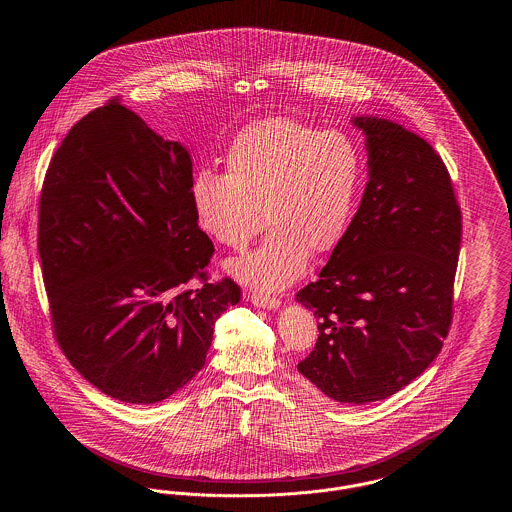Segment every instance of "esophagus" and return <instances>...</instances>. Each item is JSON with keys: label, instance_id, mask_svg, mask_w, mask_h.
<instances>
[{"label": "esophagus", "instance_id": "34e87169", "mask_svg": "<svg viewBox=\"0 0 512 512\" xmlns=\"http://www.w3.org/2000/svg\"><path fill=\"white\" fill-rule=\"evenodd\" d=\"M251 303L255 307H263V309H276L280 307V299L272 297V295H265V293H251Z\"/></svg>", "mask_w": 512, "mask_h": 512}]
</instances>
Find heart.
Returning a JSON list of instances; mask_svg holds the SVG:
<instances>
[{
    "label": "heart",
    "instance_id": "b5f03b06",
    "mask_svg": "<svg viewBox=\"0 0 512 512\" xmlns=\"http://www.w3.org/2000/svg\"><path fill=\"white\" fill-rule=\"evenodd\" d=\"M361 176V151L338 130L320 132L282 117L253 122L226 149L224 174L195 176V219L236 251L268 224L263 245L230 270L251 288L284 290L305 272L309 255L322 257L340 245Z\"/></svg>",
    "mask_w": 512,
    "mask_h": 512
}]
</instances>
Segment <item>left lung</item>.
<instances>
[{
    "instance_id": "obj_1",
    "label": "left lung",
    "mask_w": 512,
    "mask_h": 512,
    "mask_svg": "<svg viewBox=\"0 0 512 512\" xmlns=\"http://www.w3.org/2000/svg\"><path fill=\"white\" fill-rule=\"evenodd\" d=\"M366 136L359 211L317 282L295 299L318 318L297 368L340 403L386 399L438 357L453 322L463 217L434 147L401 124L355 117Z\"/></svg>"
}]
</instances>
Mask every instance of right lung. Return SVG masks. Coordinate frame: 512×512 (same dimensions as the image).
Masks as SVG:
<instances>
[{
  "mask_svg": "<svg viewBox=\"0 0 512 512\" xmlns=\"http://www.w3.org/2000/svg\"><path fill=\"white\" fill-rule=\"evenodd\" d=\"M192 182L186 147L121 98L76 122L49 161L38 253L53 334L92 386L124 403L186 386L217 318L242 297L232 278L209 282L215 245L195 219Z\"/></svg>",
  "mask_w": 512,
  "mask_h": 512,
  "instance_id": "add662e5",
  "label": "right lung"
}]
</instances>
